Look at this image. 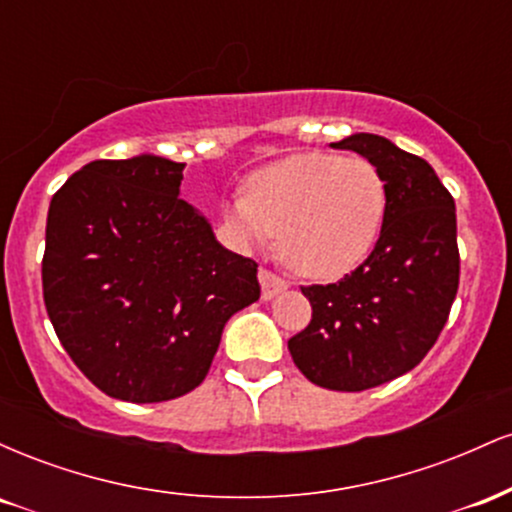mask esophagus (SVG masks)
<instances>
[{
  "mask_svg": "<svg viewBox=\"0 0 512 512\" xmlns=\"http://www.w3.org/2000/svg\"><path fill=\"white\" fill-rule=\"evenodd\" d=\"M260 286H262V298L264 301H272L274 296H279L281 291L289 289V284H286L281 276H276L274 272H269V269H260Z\"/></svg>",
  "mask_w": 512,
  "mask_h": 512,
  "instance_id": "34e87169",
  "label": "esophagus"
}]
</instances>
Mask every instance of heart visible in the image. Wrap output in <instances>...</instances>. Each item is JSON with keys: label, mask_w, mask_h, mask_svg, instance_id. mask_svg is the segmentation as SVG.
Returning a JSON list of instances; mask_svg holds the SVG:
<instances>
[{"label": "heart", "mask_w": 512, "mask_h": 512, "mask_svg": "<svg viewBox=\"0 0 512 512\" xmlns=\"http://www.w3.org/2000/svg\"><path fill=\"white\" fill-rule=\"evenodd\" d=\"M387 180L373 161L303 151L250 175L226 223L243 245L276 233L281 262L308 279H339L370 255L383 233Z\"/></svg>", "instance_id": "heart-1"}]
</instances>
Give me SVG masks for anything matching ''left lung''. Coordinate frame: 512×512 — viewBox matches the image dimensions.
Masks as SVG:
<instances>
[{"label": "left lung", "mask_w": 512, "mask_h": 512, "mask_svg": "<svg viewBox=\"0 0 512 512\" xmlns=\"http://www.w3.org/2000/svg\"><path fill=\"white\" fill-rule=\"evenodd\" d=\"M332 146L373 161L390 204L366 262L337 284L303 286L313 320L289 351L310 383L361 392L419 366L448 322L460 284L455 199L424 158L390 139L358 132Z\"/></svg>", "instance_id": "8db88e82"}]
</instances>
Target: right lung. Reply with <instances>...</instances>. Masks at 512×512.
I'll return each mask as SVG.
<instances>
[{"mask_svg": "<svg viewBox=\"0 0 512 512\" xmlns=\"http://www.w3.org/2000/svg\"><path fill=\"white\" fill-rule=\"evenodd\" d=\"M182 168L154 154L91 161L50 202V322L81 373L125 402L195 390L226 322L260 298L257 262L180 199Z\"/></svg>", "mask_w": 512, "mask_h": 512, "instance_id": "right-lung-1", "label": "right lung"}]
</instances>
